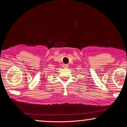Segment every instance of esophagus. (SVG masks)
Instances as JSON below:
<instances>
[{"label": "esophagus", "mask_w": 127, "mask_h": 127, "mask_svg": "<svg viewBox=\"0 0 127 127\" xmlns=\"http://www.w3.org/2000/svg\"><path fill=\"white\" fill-rule=\"evenodd\" d=\"M63 67H65V68H67V67H68V65H67V64H64Z\"/></svg>", "instance_id": "esophagus-1"}]
</instances>
